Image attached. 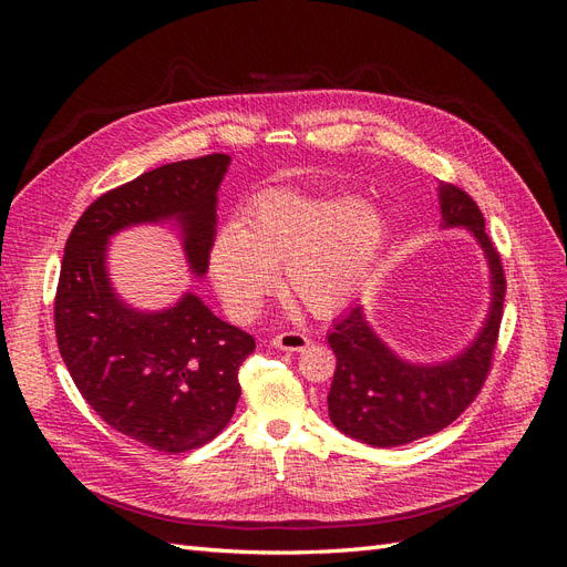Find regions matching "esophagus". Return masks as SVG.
I'll return each mask as SVG.
<instances>
[{"mask_svg": "<svg viewBox=\"0 0 567 567\" xmlns=\"http://www.w3.org/2000/svg\"><path fill=\"white\" fill-rule=\"evenodd\" d=\"M274 348L286 350V352H302L307 346H310V338L300 331H284L279 336H274Z\"/></svg>", "mask_w": 567, "mask_h": 567, "instance_id": "1", "label": "esophagus"}]
</instances>
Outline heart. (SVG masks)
Returning a JSON list of instances; mask_svg holds the SVG:
<instances>
[{
  "label": "heart",
  "instance_id": "heart-1",
  "mask_svg": "<svg viewBox=\"0 0 567 567\" xmlns=\"http://www.w3.org/2000/svg\"><path fill=\"white\" fill-rule=\"evenodd\" d=\"M383 241V217L346 196L269 194L250 205L241 227H221L210 274L231 317L250 319L281 284L315 315L348 305Z\"/></svg>",
  "mask_w": 567,
  "mask_h": 567
}]
</instances>
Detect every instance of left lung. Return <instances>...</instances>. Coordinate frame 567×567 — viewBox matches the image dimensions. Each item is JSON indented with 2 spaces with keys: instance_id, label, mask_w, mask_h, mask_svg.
<instances>
[{
  "instance_id": "obj_1",
  "label": "left lung",
  "mask_w": 567,
  "mask_h": 567,
  "mask_svg": "<svg viewBox=\"0 0 567 567\" xmlns=\"http://www.w3.org/2000/svg\"><path fill=\"white\" fill-rule=\"evenodd\" d=\"M440 210L447 227H468L492 267V310L483 333L461 357L440 367H414L394 357L367 326L362 307H350L329 333L336 373L329 414L346 435L371 447H398L440 433L483 390L504 315L506 274L485 231L477 203L456 184L440 179Z\"/></svg>"
}]
</instances>
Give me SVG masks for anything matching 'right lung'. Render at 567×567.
<instances>
[{"label": "right lung", "mask_w": 567, "mask_h": 567, "mask_svg": "<svg viewBox=\"0 0 567 567\" xmlns=\"http://www.w3.org/2000/svg\"><path fill=\"white\" fill-rule=\"evenodd\" d=\"M227 153L169 163L101 194L65 241L54 298L59 352L80 394L117 433L182 454L225 431L255 338L217 319L196 296L161 315L120 302L106 274V241L136 221L177 217L188 265L205 274Z\"/></svg>", "instance_id": "add662e5"}]
</instances>
